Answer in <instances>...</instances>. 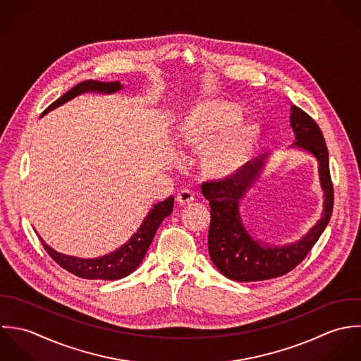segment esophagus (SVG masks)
Instances as JSON below:
<instances>
[{
    "label": "esophagus",
    "mask_w": 361,
    "mask_h": 361,
    "mask_svg": "<svg viewBox=\"0 0 361 361\" xmlns=\"http://www.w3.org/2000/svg\"><path fill=\"white\" fill-rule=\"evenodd\" d=\"M194 201V192L190 190H181L177 194V202L180 205H190Z\"/></svg>",
    "instance_id": "esophagus-1"
}]
</instances>
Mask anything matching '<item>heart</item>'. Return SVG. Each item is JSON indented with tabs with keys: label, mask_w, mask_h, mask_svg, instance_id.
<instances>
[{
	"label": "heart",
	"mask_w": 361,
	"mask_h": 361,
	"mask_svg": "<svg viewBox=\"0 0 361 361\" xmlns=\"http://www.w3.org/2000/svg\"><path fill=\"white\" fill-rule=\"evenodd\" d=\"M243 107L226 99L204 100L180 116L176 142L198 152L201 173L216 183L233 180L245 167L261 140V126L243 118Z\"/></svg>",
	"instance_id": "obj_1"
}]
</instances>
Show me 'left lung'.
Segmentation results:
<instances>
[{
	"label": "left lung",
	"instance_id": "1",
	"mask_svg": "<svg viewBox=\"0 0 361 361\" xmlns=\"http://www.w3.org/2000/svg\"><path fill=\"white\" fill-rule=\"evenodd\" d=\"M290 127L294 144L318 163L324 204L321 219L300 240L271 244L255 238L241 216V201L254 187L268 163L269 154L248 161L237 177L226 183H204L201 190L211 205L208 250L220 274L235 282H258L279 278L294 269L318 241L332 216L334 187L324 135L317 123L297 106H291Z\"/></svg>",
	"mask_w": 361,
	"mask_h": 361
}]
</instances>
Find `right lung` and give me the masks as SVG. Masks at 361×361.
Here are the masks:
<instances>
[{"label":"right lung","mask_w":361,"mask_h":361,"mask_svg":"<svg viewBox=\"0 0 361 361\" xmlns=\"http://www.w3.org/2000/svg\"><path fill=\"white\" fill-rule=\"evenodd\" d=\"M124 87L118 80L116 82H99V80H85L73 86L64 96L57 99L53 104H50L42 114L46 116L49 111L63 106L64 103L73 100V97L82 93H102V94H113L120 92ZM174 205V197H169L167 200L157 202L150 208L144 219L140 228L133 234V237L123 244L116 251L102 255L99 258H78L61 254L53 250L39 234V238L49 252V255L64 269L79 276L82 279H102V281H117L133 274L145 258V254L160 226V223L171 215ZM37 233V231H36Z\"/></svg>","instance_id":"1"}]
</instances>
